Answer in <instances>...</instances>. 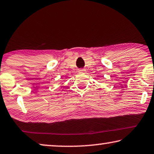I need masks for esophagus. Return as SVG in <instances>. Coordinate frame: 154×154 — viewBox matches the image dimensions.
<instances>
[{"label":"esophagus","instance_id":"34e87169","mask_svg":"<svg viewBox=\"0 0 154 154\" xmlns=\"http://www.w3.org/2000/svg\"><path fill=\"white\" fill-rule=\"evenodd\" d=\"M78 72H79V73H83L85 72V70L84 69H79V70H78Z\"/></svg>","mask_w":154,"mask_h":154}]
</instances>
